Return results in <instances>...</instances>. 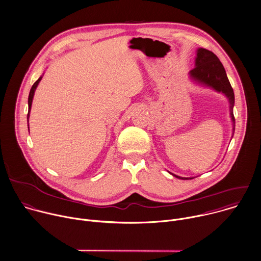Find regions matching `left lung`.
I'll return each mask as SVG.
<instances>
[{"instance_id":"1","label":"left lung","mask_w":261,"mask_h":261,"mask_svg":"<svg viewBox=\"0 0 261 261\" xmlns=\"http://www.w3.org/2000/svg\"><path fill=\"white\" fill-rule=\"evenodd\" d=\"M189 76L192 82L196 85L206 87L214 90L217 93L223 94L229 104V116L232 122V134L234 133V117H233V105H234V95L232 88L226 76L223 65L217 58V56L203 48L197 49V54L195 58V68L189 72ZM173 176L179 179H191L194 177H181L171 173Z\"/></svg>"}]
</instances>
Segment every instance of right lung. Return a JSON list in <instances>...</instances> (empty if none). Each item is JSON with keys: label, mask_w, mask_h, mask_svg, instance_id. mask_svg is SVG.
Wrapping results in <instances>:
<instances>
[{"label": "right lung", "mask_w": 261, "mask_h": 261, "mask_svg": "<svg viewBox=\"0 0 261 261\" xmlns=\"http://www.w3.org/2000/svg\"><path fill=\"white\" fill-rule=\"evenodd\" d=\"M42 79H43V75L40 76V79L34 84V86H33L32 89H31L30 96H29V114H28V120H29V118H30V112H31V109H32V104H33V99H34V96H35L36 89H37V87L39 86V84H40V82H41ZM29 130H30V126H29Z\"/></svg>", "instance_id": "add662e5"}]
</instances>
